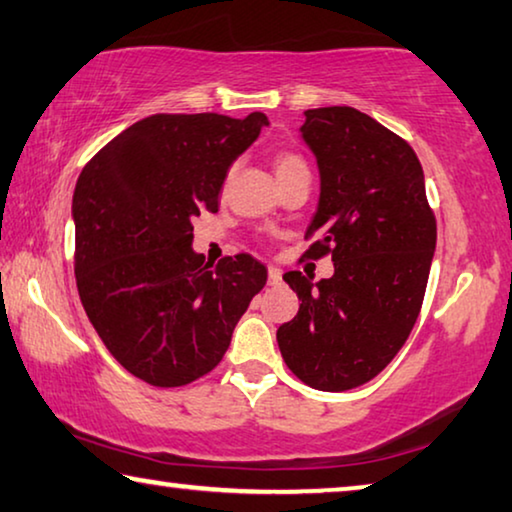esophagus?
Wrapping results in <instances>:
<instances>
[{
    "label": "esophagus",
    "mask_w": 512,
    "mask_h": 512,
    "mask_svg": "<svg viewBox=\"0 0 512 512\" xmlns=\"http://www.w3.org/2000/svg\"><path fill=\"white\" fill-rule=\"evenodd\" d=\"M269 285L271 287H280L282 285V271L275 269V266H269Z\"/></svg>",
    "instance_id": "esophagus-1"
}]
</instances>
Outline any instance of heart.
Masks as SVG:
<instances>
[{"mask_svg":"<svg viewBox=\"0 0 512 512\" xmlns=\"http://www.w3.org/2000/svg\"><path fill=\"white\" fill-rule=\"evenodd\" d=\"M273 166H275V175H278L280 182L287 180V177L310 173V168H307V161L300 157V154L289 152V150H282V152L275 154Z\"/></svg>","mask_w":512,"mask_h":512,"instance_id":"heart-1","label":"heart"}]
</instances>
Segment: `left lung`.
<instances>
[{
	"instance_id": "left-lung-1",
	"label": "left lung",
	"mask_w": 512,
	"mask_h": 512,
	"mask_svg": "<svg viewBox=\"0 0 512 512\" xmlns=\"http://www.w3.org/2000/svg\"><path fill=\"white\" fill-rule=\"evenodd\" d=\"M321 173L307 257L330 255L335 275L312 285L282 275L300 298L278 328L296 378L346 392L376 378L401 351L424 303L437 223L410 143L353 107L305 111L300 127Z\"/></svg>"
}]
</instances>
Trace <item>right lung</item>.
I'll return each instance as SVG.
<instances>
[{
	"label": "right lung",
	"mask_w": 512,
	"mask_h": 512,
	"mask_svg": "<svg viewBox=\"0 0 512 512\" xmlns=\"http://www.w3.org/2000/svg\"><path fill=\"white\" fill-rule=\"evenodd\" d=\"M264 113H154L111 139L81 170L75 275L81 305L109 353L154 387L212 371L266 285V266L239 253L212 266L193 253V216L218 212L232 161Z\"/></svg>",
	"instance_id": "add662e5"
}]
</instances>
